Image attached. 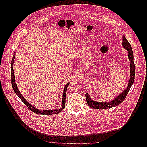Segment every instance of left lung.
I'll return each instance as SVG.
<instances>
[{
	"label": "left lung",
	"instance_id": "obj_1",
	"mask_svg": "<svg viewBox=\"0 0 147 147\" xmlns=\"http://www.w3.org/2000/svg\"><path fill=\"white\" fill-rule=\"evenodd\" d=\"M123 47L127 50L128 53V57L130 61V71H131V75H130V79L129 83L127 84V87L124 90L121 94H120L118 96H117L115 100H113L109 102H99L93 101L88 94H85L86 96V100L87 102L88 105L92 109H107L110 108H112L113 107H116L119 104L125 99L126 97L127 94V93L129 91L134 81V77H135V66L134 63V55H133V52L131 46L130 45L129 42L125 36L123 37Z\"/></svg>",
	"mask_w": 147,
	"mask_h": 147
}]
</instances>
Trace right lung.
Returning <instances> with one entry per match:
<instances>
[{"instance_id":"obj_1","label":"right lung","mask_w":147,"mask_h":147,"mask_svg":"<svg viewBox=\"0 0 147 147\" xmlns=\"http://www.w3.org/2000/svg\"><path fill=\"white\" fill-rule=\"evenodd\" d=\"M15 53L14 55H13V58L11 60V84H12V87L13 88V90L15 92L16 94H17V96L20 97V99L23 101V103L26 105V106L31 111H32L34 113H37L38 115H53V114H56V113H58L60 112H61L62 110H63L65 106V96H66V91H67V88L68 87L69 83H68L67 84H66L64 87V92H63V100H62V107L61 108L58 109V110H38L37 109H35V107L32 105H31L30 104H29V102H27L23 96H22V94H21V92L19 91L18 90V88L17 87L16 84L15 83V75H14V72H13V61H14L15 59Z\"/></svg>"}]
</instances>
